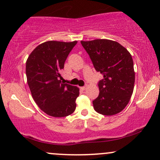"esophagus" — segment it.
Returning a JSON list of instances; mask_svg holds the SVG:
<instances>
[{
    "label": "esophagus",
    "instance_id": "34e87169",
    "mask_svg": "<svg viewBox=\"0 0 160 160\" xmlns=\"http://www.w3.org/2000/svg\"><path fill=\"white\" fill-rule=\"evenodd\" d=\"M86 88H87V86H82V87H80V89H82V90H86Z\"/></svg>",
    "mask_w": 160,
    "mask_h": 160
}]
</instances>
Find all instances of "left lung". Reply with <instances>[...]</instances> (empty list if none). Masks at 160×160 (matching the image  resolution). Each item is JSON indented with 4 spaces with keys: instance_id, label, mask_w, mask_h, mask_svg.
I'll list each match as a JSON object with an SVG mask.
<instances>
[{
    "instance_id": "1",
    "label": "left lung",
    "mask_w": 160,
    "mask_h": 160,
    "mask_svg": "<svg viewBox=\"0 0 160 160\" xmlns=\"http://www.w3.org/2000/svg\"><path fill=\"white\" fill-rule=\"evenodd\" d=\"M94 67L103 79L99 82V95L93 101L97 112L114 115L128 104L133 92L135 72L132 56L118 42L109 39L81 41Z\"/></svg>"
}]
</instances>
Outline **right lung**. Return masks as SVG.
Listing matches in <instances>:
<instances>
[{"instance_id": "right-lung-1", "label": "right lung", "mask_w": 160, "mask_h": 160, "mask_svg": "<svg viewBox=\"0 0 160 160\" xmlns=\"http://www.w3.org/2000/svg\"><path fill=\"white\" fill-rule=\"evenodd\" d=\"M78 41H48L38 45L26 62L27 81L38 107L50 116L62 118L76 108L78 87L61 82V71Z\"/></svg>"}]
</instances>
